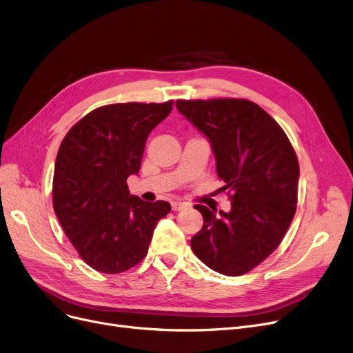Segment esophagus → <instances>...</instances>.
<instances>
[{
  "label": "esophagus",
  "mask_w": 353,
  "mask_h": 353,
  "mask_svg": "<svg viewBox=\"0 0 353 353\" xmlns=\"http://www.w3.org/2000/svg\"><path fill=\"white\" fill-rule=\"evenodd\" d=\"M186 206H188V203H185V202H180V201H174V202H172V209H173L174 212L181 210V209H185Z\"/></svg>",
  "instance_id": "obj_1"
}]
</instances>
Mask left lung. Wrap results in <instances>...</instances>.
Listing matches in <instances>:
<instances>
[{
  "label": "left lung",
  "instance_id": "8db88e82",
  "mask_svg": "<svg viewBox=\"0 0 353 353\" xmlns=\"http://www.w3.org/2000/svg\"><path fill=\"white\" fill-rule=\"evenodd\" d=\"M176 106L208 137L231 199L228 213L194 206L203 226L192 251L213 271L247 274L275 251L294 218L296 151L275 119L248 99H179Z\"/></svg>",
  "mask_w": 353,
  "mask_h": 353
}]
</instances>
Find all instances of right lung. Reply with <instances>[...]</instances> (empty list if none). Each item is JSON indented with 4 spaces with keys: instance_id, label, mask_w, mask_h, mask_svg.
<instances>
[{
    "instance_id": "add662e5",
    "label": "right lung",
    "mask_w": 353,
    "mask_h": 353,
    "mask_svg": "<svg viewBox=\"0 0 353 353\" xmlns=\"http://www.w3.org/2000/svg\"><path fill=\"white\" fill-rule=\"evenodd\" d=\"M173 101L112 103L86 114L59 147L53 208L83 261L105 274L124 272L147 255L168 202L131 196L127 179L141 167L147 137Z\"/></svg>"
}]
</instances>
